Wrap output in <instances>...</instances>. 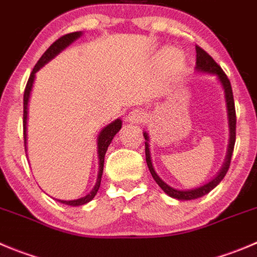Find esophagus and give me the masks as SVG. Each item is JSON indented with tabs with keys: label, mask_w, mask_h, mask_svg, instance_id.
<instances>
[{
	"label": "esophagus",
	"mask_w": 257,
	"mask_h": 257,
	"mask_svg": "<svg viewBox=\"0 0 257 257\" xmlns=\"http://www.w3.org/2000/svg\"><path fill=\"white\" fill-rule=\"evenodd\" d=\"M145 112L141 111V109H135V111L128 113L127 121L131 122V123H139V122H143L145 119Z\"/></svg>",
	"instance_id": "1"
}]
</instances>
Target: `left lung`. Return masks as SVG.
I'll return each instance as SVG.
<instances>
[{"mask_svg":"<svg viewBox=\"0 0 257 257\" xmlns=\"http://www.w3.org/2000/svg\"><path fill=\"white\" fill-rule=\"evenodd\" d=\"M195 53H197V62H195V72L198 73H206V74H213L218 78L219 83H221L222 88L224 90V99H226V107H227V118H228V130H229V139H228V148H227L226 159L222 165L221 170L218 174L211 180V182L206 183V184L200 185L198 188H193V189H177V188L170 187L169 184L164 182L158 174H156L155 169L151 163V155H150V148H149V135L148 133H144V138H145V155H146V163H148L149 170H150L151 175H153L154 180L158 183L159 187L167 193L169 197L175 198L178 200H192L197 199V198L203 197V195L208 194L212 189L217 187L223 179L226 173L228 172L229 164H231L232 153H233V146L234 141H236V111H234V101H233V94H232V88L231 83H229L228 78L224 74L223 70L221 69L218 64L213 60V58L207 54L199 46H195Z\"/></svg>","mask_w":257,"mask_h":257,"instance_id":"left-lung-1","label":"left lung"}]
</instances>
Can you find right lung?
Masks as SVG:
<instances>
[{
  "instance_id": "right-lung-1",
  "label": "right lung",
  "mask_w": 257,
  "mask_h": 257,
  "mask_svg": "<svg viewBox=\"0 0 257 257\" xmlns=\"http://www.w3.org/2000/svg\"><path fill=\"white\" fill-rule=\"evenodd\" d=\"M83 35L82 31H75V33H70L67 34V35L62 36V38L58 39L55 43L51 44L49 46L48 50L41 55V58L39 59V62L36 63L35 68L31 72L30 78L28 80V84H26L25 88V93H24V139H25V150H26V139H28V106H29V101H30V94L31 90H33V85H34V80H35V74L38 70H40V68H43L46 63L50 62L51 59L57 57L58 54L62 53L65 48L70 45L73 41H75L77 39H79L80 36ZM122 127V121L121 118L114 119L113 122H111L109 124H107L106 127H103L99 133L98 138H97V153H98V175H97V182L94 184L93 189L90 190L87 195L82 198H78V199H73V200H63V199H57L59 200L60 203L67 204V206H83V204L88 203L90 200L93 199L94 195L97 194L99 189V185H101V179H102V174H103V165H104V155H106V151L108 149L109 144L112 143V139L114 138L117 133L121 130Z\"/></svg>"
}]
</instances>
